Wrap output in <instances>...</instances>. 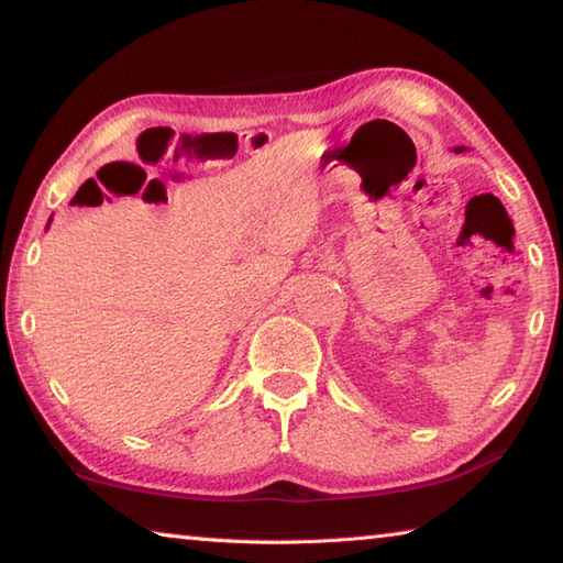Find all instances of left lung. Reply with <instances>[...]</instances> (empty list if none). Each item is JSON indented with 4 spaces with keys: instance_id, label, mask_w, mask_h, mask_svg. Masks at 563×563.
<instances>
[{
    "instance_id": "left-lung-1",
    "label": "left lung",
    "mask_w": 563,
    "mask_h": 563,
    "mask_svg": "<svg viewBox=\"0 0 563 563\" xmlns=\"http://www.w3.org/2000/svg\"><path fill=\"white\" fill-rule=\"evenodd\" d=\"M454 151H464V146H456V148H454Z\"/></svg>"
}]
</instances>
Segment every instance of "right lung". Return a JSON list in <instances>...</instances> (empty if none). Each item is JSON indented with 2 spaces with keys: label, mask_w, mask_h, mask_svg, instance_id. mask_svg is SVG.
<instances>
[{
  "label": "right lung",
  "mask_w": 563,
  "mask_h": 563,
  "mask_svg": "<svg viewBox=\"0 0 563 563\" xmlns=\"http://www.w3.org/2000/svg\"><path fill=\"white\" fill-rule=\"evenodd\" d=\"M49 223H52V218H49Z\"/></svg>",
  "instance_id": "add662e5"
}]
</instances>
